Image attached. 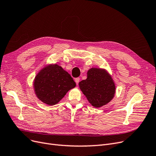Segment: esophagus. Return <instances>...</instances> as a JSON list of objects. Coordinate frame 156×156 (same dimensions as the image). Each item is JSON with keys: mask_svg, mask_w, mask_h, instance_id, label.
<instances>
[{"mask_svg": "<svg viewBox=\"0 0 156 156\" xmlns=\"http://www.w3.org/2000/svg\"><path fill=\"white\" fill-rule=\"evenodd\" d=\"M75 82H76V85H78V83H79V82H80V78H75Z\"/></svg>", "mask_w": 156, "mask_h": 156, "instance_id": "34e87169", "label": "esophagus"}]
</instances>
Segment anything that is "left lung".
Listing matches in <instances>:
<instances>
[{
	"mask_svg": "<svg viewBox=\"0 0 156 156\" xmlns=\"http://www.w3.org/2000/svg\"><path fill=\"white\" fill-rule=\"evenodd\" d=\"M79 86L89 103L96 108L109 103L115 93V86L111 76L101 69H89L87 79L81 81Z\"/></svg>",
	"mask_w": 156,
	"mask_h": 156,
	"instance_id": "8db88e82",
	"label": "left lung"
}]
</instances>
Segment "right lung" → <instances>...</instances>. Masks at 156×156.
Returning a JSON list of instances; mask_svg holds the SVG:
<instances>
[{
  "label": "right lung",
  "mask_w": 156,
  "mask_h": 156,
  "mask_svg": "<svg viewBox=\"0 0 156 156\" xmlns=\"http://www.w3.org/2000/svg\"><path fill=\"white\" fill-rule=\"evenodd\" d=\"M75 86L76 83L70 74L57 64L43 68L34 82L37 97L48 105L58 103Z\"/></svg>",
  "instance_id": "add662e5"
}]
</instances>
